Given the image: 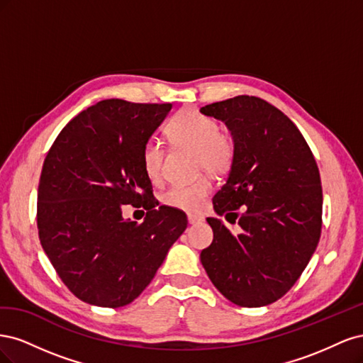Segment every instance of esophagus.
<instances>
[{
  "label": "esophagus",
  "instance_id": "34e87169",
  "mask_svg": "<svg viewBox=\"0 0 363 363\" xmlns=\"http://www.w3.org/2000/svg\"><path fill=\"white\" fill-rule=\"evenodd\" d=\"M201 221H203L201 216H196V215H192V213L188 215V223H189V224H199V223H201Z\"/></svg>",
  "mask_w": 363,
  "mask_h": 363
}]
</instances>
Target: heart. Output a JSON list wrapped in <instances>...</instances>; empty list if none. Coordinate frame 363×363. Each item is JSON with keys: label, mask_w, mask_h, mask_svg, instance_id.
Instances as JSON below:
<instances>
[{"label": "heart", "mask_w": 363, "mask_h": 363, "mask_svg": "<svg viewBox=\"0 0 363 363\" xmlns=\"http://www.w3.org/2000/svg\"><path fill=\"white\" fill-rule=\"evenodd\" d=\"M167 136L175 150L194 151L195 168L223 175L232 169L236 157L233 138L223 133L219 124L196 108H182L167 125ZM167 151L160 142L148 139L142 147V167L151 182L163 177ZM212 183L208 177H200L188 184L172 186L162 195V203L180 211L195 212L203 207Z\"/></svg>", "instance_id": "b5f03b06"}]
</instances>
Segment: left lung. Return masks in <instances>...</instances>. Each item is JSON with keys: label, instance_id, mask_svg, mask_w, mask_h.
Here are the masks:
<instances>
[{"label": "left lung", "instance_id": "obj_1", "mask_svg": "<svg viewBox=\"0 0 363 363\" xmlns=\"http://www.w3.org/2000/svg\"><path fill=\"white\" fill-rule=\"evenodd\" d=\"M200 111L232 131L236 157L213 207L242 228L233 235L207 218L213 240L201 263L227 300L240 307L271 304L300 279L320 242V169L301 131L262 98L239 95Z\"/></svg>", "mask_w": 363, "mask_h": 363}]
</instances>
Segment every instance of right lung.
Listing matches in <instances>:
<instances>
[{
    "label": "right lung",
    "instance_id": "obj_1",
    "mask_svg": "<svg viewBox=\"0 0 363 363\" xmlns=\"http://www.w3.org/2000/svg\"><path fill=\"white\" fill-rule=\"evenodd\" d=\"M171 107L103 100L62 128L43 160L40 245L84 303L116 309L138 298L188 225L180 208L159 206L142 167V147ZM128 203L146 208L144 222L122 218Z\"/></svg>",
    "mask_w": 363,
    "mask_h": 363
}]
</instances>
